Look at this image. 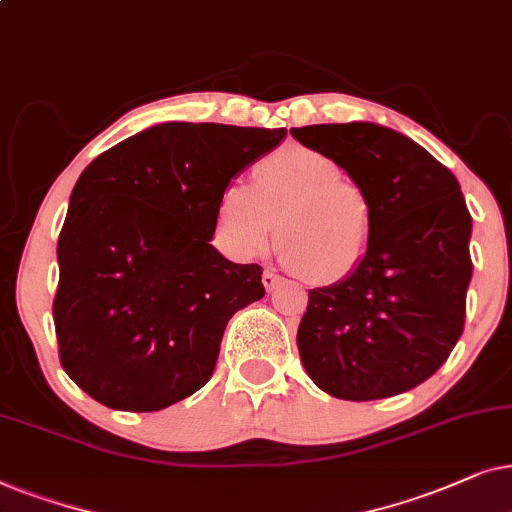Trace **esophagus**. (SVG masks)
I'll list each match as a JSON object with an SVG mask.
<instances>
[{
  "label": "esophagus",
  "mask_w": 512,
  "mask_h": 512,
  "mask_svg": "<svg viewBox=\"0 0 512 512\" xmlns=\"http://www.w3.org/2000/svg\"><path fill=\"white\" fill-rule=\"evenodd\" d=\"M278 281H281V278H278L274 271H264V274H262V283H264V288H267L269 292L276 288Z\"/></svg>",
  "instance_id": "obj_1"
}]
</instances>
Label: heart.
<instances>
[{"instance_id":"obj_1","label":"heart","mask_w":512,"mask_h":512,"mask_svg":"<svg viewBox=\"0 0 512 512\" xmlns=\"http://www.w3.org/2000/svg\"><path fill=\"white\" fill-rule=\"evenodd\" d=\"M372 227L363 185L304 145L264 156L252 170V189L229 182L217 199V231L236 260L264 255L278 231L283 262L313 283L349 278L363 262Z\"/></svg>"}]
</instances>
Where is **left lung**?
<instances>
[{
    "mask_svg": "<svg viewBox=\"0 0 512 512\" xmlns=\"http://www.w3.org/2000/svg\"><path fill=\"white\" fill-rule=\"evenodd\" d=\"M370 196L374 227L360 267L309 290L297 349L313 384L342 400L419 386L449 358L466 318L473 220L456 177L393 128L353 121L290 128Z\"/></svg>",
    "mask_w": 512,
    "mask_h": 512,
    "instance_id": "8db88e82",
    "label": "left lung"
}]
</instances>
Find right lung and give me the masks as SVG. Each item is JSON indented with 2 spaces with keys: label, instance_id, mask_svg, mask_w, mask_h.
I'll return each instance as SVG.
<instances>
[{
  "label": "right lung",
  "instance_id": "right-lung-1",
  "mask_svg": "<svg viewBox=\"0 0 512 512\" xmlns=\"http://www.w3.org/2000/svg\"><path fill=\"white\" fill-rule=\"evenodd\" d=\"M285 133L168 121L88 163L58 238L53 299L60 363L81 391L156 412L206 386L229 318L264 297L260 264L210 245L217 199Z\"/></svg>",
  "mask_w": 512,
  "mask_h": 512
}]
</instances>
